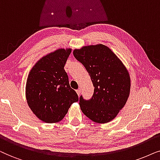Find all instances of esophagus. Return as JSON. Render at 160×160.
<instances>
[{
    "label": "esophagus",
    "instance_id": "34e87169",
    "mask_svg": "<svg viewBox=\"0 0 160 160\" xmlns=\"http://www.w3.org/2000/svg\"><path fill=\"white\" fill-rule=\"evenodd\" d=\"M76 92H77V93H78V95H80V93H81V89H80V88L78 89V90L76 91Z\"/></svg>",
    "mask_w": 160,
    "mask_h": 160
}]
</instances>
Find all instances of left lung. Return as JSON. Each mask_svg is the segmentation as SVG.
Segmentation results:
<instances>
[{"instance_id": "left-lung-1", "label": "left lung", "mask_w": 160, "mask_h": 160, "mask_svg": "<svg viewBox=\"0 0 160 160\" xmlns=\"http://www.w3.org/2000/svg\"><path fill=\"white\" fill-rule=\"evenodd\" d=\"M73 55L86 69L94 87L91 99L85 100L80 97L79 105L82 112L96 123L112 121L129 98L131 82L128 70L104 44L75 49Z\"/></svg>"}]
</instances>
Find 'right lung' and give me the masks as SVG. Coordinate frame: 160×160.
I'll return each instance as SVG.
<instances>
[{"label":"right lung","mask_w":160,"mask_h":160,"mask_svg":"<svg viewBox=\"0 0 160 160\" xmlns=\"http://www.w3.org/2000/svg\"><path fill=\"white\" fill-rule=\"evenodd\" d=\"M71 48L58 49L39 59L30 71L25 86L28 105L38 118L46 123L62 120L78 101L64 70Z\"/></svg>","instance_id":"1"}]
</instances>
